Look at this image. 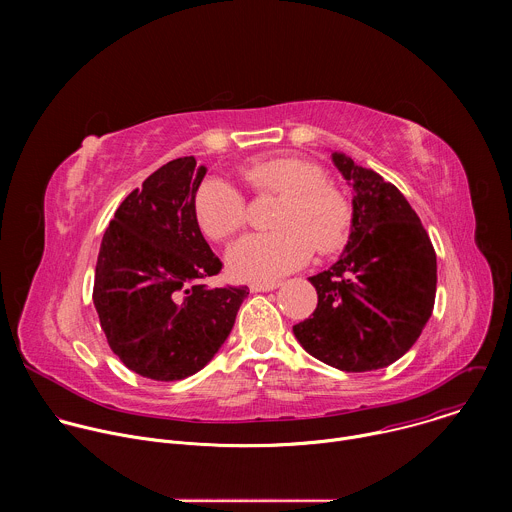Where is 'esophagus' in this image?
<instances>
[{
  "label": "esophagus",
  "instance_id": "esophagus-1",
  "mask_svg": "<svg viewBox=\"0 0 512 512\" xmlns=\"http://www.w3.org/2000/svg\"><path fill=\"white\" fill-rule=\"evenodd\" d=\"M277 287H279V283H273V281H271V283H265V281L261 283V281H257V283H251V285H249V289L255 291V294H259V291H273V289H277Z\"/></svg>",
  "mask_w": 512,
  "mask_h": 512
}]
</instances>
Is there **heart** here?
<instances>
[{
    "label": "heart",
    "mask_w": 512,
    "mask_h": 512,
    "mask_svg": "<svg viewBox=\"0 0 512 512\" xmlns=\"http://www.w3.org/2000/svg\"><path fill=\"white\" fill-rule=\"evenodd\" d=\"M259 192L283 194L273 233H253L227 251L233 277L273 281L306 265L314 253L336 251L350 229L346 200L324 184L318 166L298 158H263L245 172ZM194 218L214 241L233 237L245 225V198L223 178H206L194 194Z\"/></svg>",
    "instance_id": "b5f03b06"
}]
</instances>
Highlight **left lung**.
I'll return each mask as SVG.
<instances>
[{"label":"left lung","mask_w":512,"mask_h":512,"mask_svg":"<svg viewBox=\"0 0 512 512\" xmlns=\"http://www.w3.org/2000/svg\"><path fill=\"white\" fill-rule=\"evenodd\" d=\"M332 162L354 190L350 237L340 259L310 277L318 306L294 334L338 371H377L415 344L433 312L435 251L397 186L346 154Z\"/></svg>","instance_id":"obj_1"}]
</instances>
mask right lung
Instances as JSON below:
<instances>
[{
    "label": "right lung",
    "mask_w": 512,
    "mask_h": 512,
    "mask_svg": "<svg viewBox=\"0 0 512 512\" xmlns=\"http://www.w3.org/2000/svg\"><path fill=\"white\" fill-rule=\"evenodd\" d=\"M204 174L194 156L168 162L119 204L103 235L93 302L111 350L145 379L204 369L249 296L247 285H204L223 269L194 218Z\"/></svg>",
    "instance_id": "add662e5"
}]
</instances>
